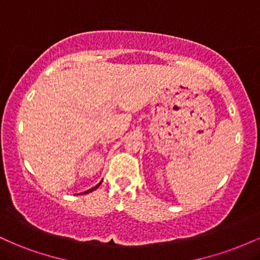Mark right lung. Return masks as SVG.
I'll return each instance as SVG.
<instances>
[{
    "mask_svg": "<svg viewBox=\"0 0 260 260\" xmlns=\"http://www.w3.org/2000/svg\"><path fill=\"white\" fill-rule=\"evenodd\" d=\"M101 183H103V181H100V182H99V183H98V184H96V186H95V187H92V188H90V189H88V190H85V192H83V193H82V194H86V193H90V192H92V190H94V189H96V188H98V187H99Z\"/></svg>",
    "mask_w": 260,
    "mask_h": 260,
    "instance_id": "right-lung-1",
    "label": "right lung"
}]
</instances>
